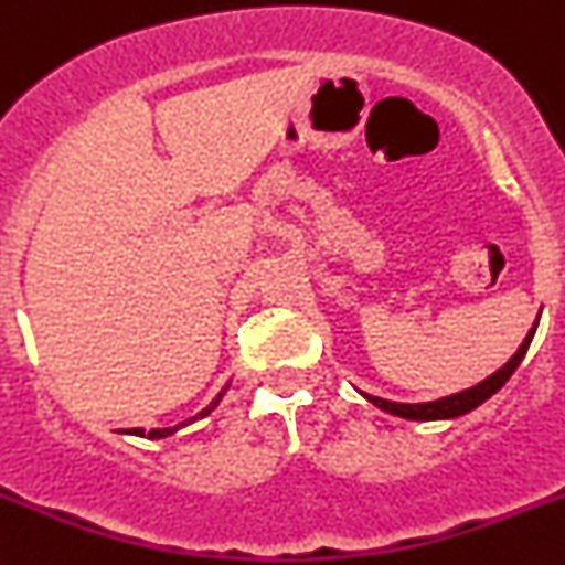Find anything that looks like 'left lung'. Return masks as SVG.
I'll return each instance as SVG.
<instances>
[{
  "mask_svg": "<svg viewBox=\"0 0 565 565\" xmlns=\"http://www.w3.org/2000/svg\"><path fill=\"white\" fill-rule=\"evenodd\" d=\"M537 320H541V315H537ZM537 320L532 323V329L526 331V337H524V342L519 345V351H515V354L510 356V360L504 362V365L499 367L497 373H490L484 382L473 384V387H468V390H460V393L446 395V398H437V402H424V404L387 402V398H379V395H367V393H362V390H360V393L365 395L373 407L384 409V413H390V415H398V418H407V420H451V418H460V415H468L471 409H477L479 404L488 402L490 395L499 393V390L504 387V382L513 376L515 367H519L521 360L526 356V348H530L532 337H535Z\"/></svg>",
  "mask_w": 565,
  "mask_h": 565,
  "instance_id": "8db88e82",
  "label": "left lung"
}]
</instances>
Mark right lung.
I'll use <instances>...</instances> for the list:
<instances>
[{"label":"right lung","mask_w":565,"mask_h":565,"mask_svg":"<svg viewBox=\"0 0 565 565\" xmlns=\"http://www.w3.org/2000/svg\"><path fill=\"white\" fill-rule=\"evenodd\" d=\"M231 384H225L223 390H220L217 395H214V398H211V404L205 409H200L198 415H194V418H189V420H183V424H178V426H167V429H150V431H145V429H128L125 431V435H136V437H150V440H161V437H170V435H175L178 429H183V426H189V424H194V420H200V418H205V415H211L214 413V409H217V404L223 402V395H225V390H228Z\"/></svg>","instance_id":"1"}]
</instances>
